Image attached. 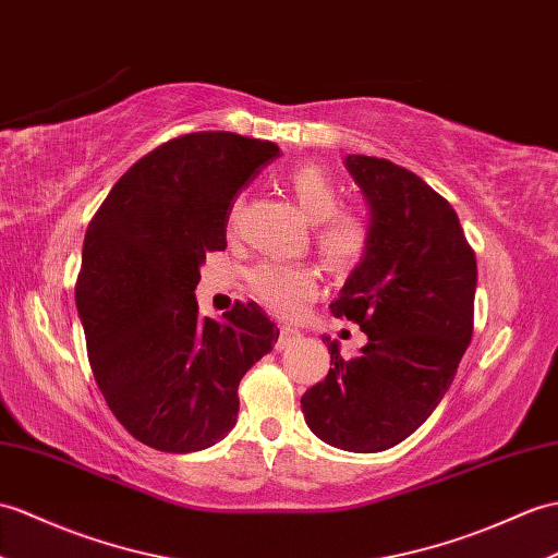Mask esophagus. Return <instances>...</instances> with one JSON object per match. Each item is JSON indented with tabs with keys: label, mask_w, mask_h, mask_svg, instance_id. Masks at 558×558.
<instances>
[{
	"label": "esophagus",
	"mask_w": 558,
	"mask_h": 558,
	"mask_svg": "<svg viewBox=\"0 0 558 558\" xmlns=\"http://www.w3.org/2000/svg\"><path fill=\"white\" fill-rule=\"evenodd\" d=\"M294 340H300V332L296 330H292V328H280V335H278V342H276V349H284V347H290Z\"/></svg>",
	"instance_id": "1"
}]
</instances>
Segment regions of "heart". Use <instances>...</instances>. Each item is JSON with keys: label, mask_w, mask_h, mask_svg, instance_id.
<instances>
[{"label": "heart", "mask_w": 558, "mask_h": 558, "mask_svg": "<svg viewBox=\"0 0 558 558\" xmlns=\"http://www.w3.org/2000/svg\"><path fill=\"white\" fill-rule=\"evenodd\" d=\"M296 206L316 226V250L332 270L354 268L366 254L368 230L354 214L340 211L342 194L332 178L314 163L296 166L284 178ZM242 202L232 204L228 226L235 228ZM250 288L266 308L278 316H296L318 292V274L306 264H258L250 274Z\"/></svg>", "instance_id": "b5f03b06"}]
</instances>
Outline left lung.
<instances>
[{"label":"left lung","instance_id":"8db88e82","mask_svg":"<svg viewBox=\"0 0 558 558\" xmlns=\"http://www.w3.org/2000/svg\"><path fill=\"white\" fill-rule=\"evenodd\" d=\"M347 171L368 202V247L330 304L368 344L342 359L328 342L326 380L302 397L311 433L373 454L407 439L454 380L473 335L477 266L451 204L387 159L349 154Z\"/></svg>","mask_w":558,"mask_h":558}]
</instances>
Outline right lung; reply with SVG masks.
Listing matches in <instances>:
<instances>
[{
	"instance_id": "add662e5",
	"label": "right lung",
	"mask_w": 558,
	"mask_h": 558,
	"mask_svg": "<svg viewBox=\"0 0 558 558\" xmlns=\"http://www.w3.org/2000/svg\"><path fill=\"white\" fill-rule=\"evenodd\" d=\"M278 154L235 133L180 135L128 168L89 220L75 282L87 359L142 445L190 454L220 442L242 375L278 340L254 302L214 320L194 300L206 254L226 250L238 192Z\"/></svg>"
}]
</instances>
